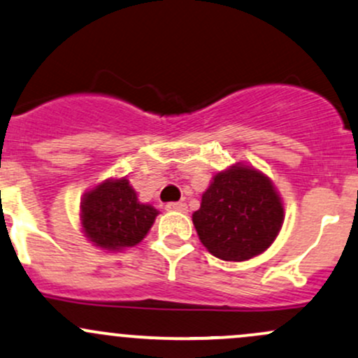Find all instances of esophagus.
<instances>
[{"mask_svg":"<svg viewBox=\"0 0 358 358\" xmlns=\"http://www.w3.org/2000/svg\"><path fill=\"white\" fill-rule=\"evenodd\" d=\"M164 209L166 210H178V212H187V206L183 202H168L166 206H164Z\"/></svg>","mask_w":358,"mask_h":358,"instance_id":"1","label":"esophagus"}]
</instances>
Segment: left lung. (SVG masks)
<instances>
[{"label":"left lung","mask_w":358,"mask_h":358,"mask_svg":"<svg viewBox=\"0 0 358 358\" xmlns=\"http://www.w3.org/2000/svg\"><path fill=\"white\" fill-rule=\"evenodd\" d=\"M192 221L214 257L245 262L272 245L284 222V206L263 173L238 164L214 176Z\"/></svg>","instance_id":"8db88e82"}]
</instances>
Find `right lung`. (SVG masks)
Listing matches in <instances>:
<instances>
[{
    "label": "right lung",
    "mask_w": 358,
    "mask_h": 358,
    "mask_svg": "<svg viewBox=\"0 0 358 358\" xmlns=\"http://www.w3.org/2000/svg\"><path fill=\"white\" fill-rule=\"evenodd\" d=\"M158 210L137 200L129 180H107L85 195L81 224L86 238L103 250L134 246L148 234Z\"/></svg>",
    "instance_id": "right-lung-1"
}]
</instances>
